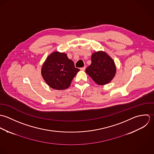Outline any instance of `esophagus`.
<instances>
[{"label": "esophagus", "mask_w": 154, "mask_h": 154, "mask_svg": "<svg viewBox=\"0 0 154 154\" xmlns=\"http://www.w3.org/2000/svg\"><path fill=\"white\" fill-rule=\"evenodd\" d=\"M85 69H86V66H83V67H82V68H80V69L82 70V71L85 70Z\"/></svg>", "instance_id": "34e87169"}]
</instances>
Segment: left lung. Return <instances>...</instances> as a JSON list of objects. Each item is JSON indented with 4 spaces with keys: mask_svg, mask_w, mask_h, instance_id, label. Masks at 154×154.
<instances>
[{
    "mask_svg": "<svg viewBox=\"0 0 154 154\" xmlns=\"http://www.w3.org/2000/svg\"><path fill=\"white\" fill-rule=\"evenodd\" d=\"M92 63L86 68V72L93 81L99 85L109 83L116 72V68L113 60L103 52L93 54Z\"/></svg>",
    "mask_w": 154,
    "mask_h": 154,
    "instance_id": "left-lung-1",
    "label": "left lung"
}]
</instances>
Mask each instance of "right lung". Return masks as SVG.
I'll list each match as a JSON object with an SVG mask.
<instances>
[{"mask_svg": "<svg viewBox=\"0 0 154 154\" xmlns=\"http://www.w3.org/2000/svg\"><path fill=\"white\" fill-rule=\"evenodd\" d=\"M80 71L66 54L55 52L46 60L42 68V75L46 83L52 89H67Z\"/></svg>", "mask_w": 154, "mask_h": 154, "instance_id": "1", "label": "right lung"}]
</instances>
